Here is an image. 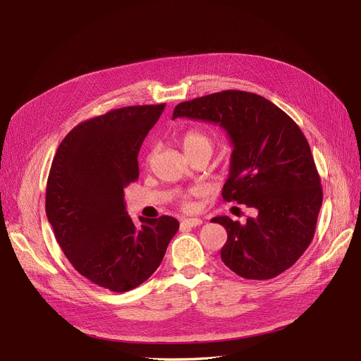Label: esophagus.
Masks as SVG:
<instances>
[{
	"label": "esophagus",
	"instance_id": "obj_1",
	"mask_svg": "<svg viewBox=\"0 0 361 361\" xmlns=\"http://www.w3.org/2000/svg\"><path fill=\"white\" fill-rule=\"evenodd\" d=\"M203 221L200 220V218H183L182 220V226H188V227H197L200 226Z\"/></svg>",
	"mask_w": 361,
	"mask_h": 361
}]
</instances>
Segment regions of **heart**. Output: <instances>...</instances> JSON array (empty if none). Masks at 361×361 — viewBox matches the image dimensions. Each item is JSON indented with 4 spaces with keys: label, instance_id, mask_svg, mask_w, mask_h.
<instances>
[{
    "label": "heart",
    "instance_id": "1",
    "mask_svg": "<svg viewBox=\"0 0 361 361\" xmlns=\"http://www.w3.org/2000/svg\"><path fill=\"white\" fill-rule=\"evenodd\" d=\"M182 149L185 152V155L188 158L199 155V154H212L214 149V140L212 137L206 133V130L202 129H190L182 137ZM200 190L195 188L191 191V194H199ZM183 204L187 206V200H183Z\"/></svg>",
    "mask_w": 361,
    "mask_h": 361
}]
</instances>
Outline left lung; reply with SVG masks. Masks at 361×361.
Masks as SVG:
<instances>
[{"instance_id":"1","label":"left lung","mask_w":361,"mask_h":361,"mask_svg":"<svg viewBox=\"0 0 361 361\" xmlns=\"http://www.w3.org/2000/svg\"><path fill=\"white\" fill-rule=\"evenodd\" d=\"M220 125L231 138L228 179L223 199L253 207L241 224L231 218L221 260L248 280L274 279L310 245L322 204V188L310 146L298 125L259 94L224 90L180 102L173 118Z\"/></svg>"}]
</instances>
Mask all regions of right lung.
Returning a JSON list of instances; mask_svg holds the SVG:
<instances>
[{"label": "right lung", "instance_id": "1", "mask_svg": "<svg viewBox=\"0 0 361 361\" xmlns=\"http://www.w3.org/2000/svg\"><path fill=\"white\" fill-rule=\"evenodd\" d=\"M166 104L108 111L75 126L54 157L47 216L63 253L94 285L113 292L140 286L161 265L176 218L126 212L123 190L138 179V152Z\"/></svg>", "mask_w": 361, "mask_h": 361}]
</instances>
